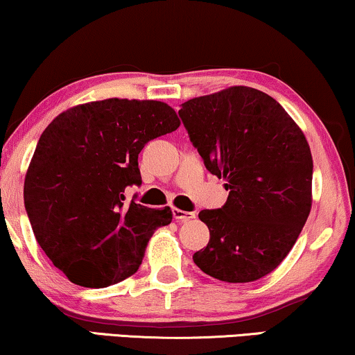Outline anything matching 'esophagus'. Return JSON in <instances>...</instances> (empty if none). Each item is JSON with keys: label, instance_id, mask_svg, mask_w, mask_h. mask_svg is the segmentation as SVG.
Instances as JSON below:
<instances>
[{"label": "esophagus", "instance_id": "34e87169", "mask_svg": "<svg viewBox=\"0 0 355 355\" xmlns=\"http://www.w3.org/2000/svg\"><path fill=\"white\" fill-rule=\"evenodd\" d=\"M173 216H174V220H178V221H189V220H192V218H196V213L182 211V210H179V208H173Z\"/></svg>", "mask_w": 355, "mask_h": 355}]
</instances>
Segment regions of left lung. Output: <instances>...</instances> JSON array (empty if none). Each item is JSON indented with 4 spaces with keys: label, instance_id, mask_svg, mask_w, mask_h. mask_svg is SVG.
Returning a JSON list of instances; mask_svg holds the SVG:
<instances>
[{
    "label": "left lung",
    "instance_id": "1",
    "mask_svg": "<svg viewBox=\"0 0 355 355\" xmlns=\"http://www.w3.org/2000/svg\"><path fill=\"white\" fill-rule=\"evenodd\" d=\"M179 116L208 171L230 191L221 208L198 213L210 241L193 261L226 283L263 278L293 249L312 208L307 139L278 101L250 87L189 100Z\"/></svg>",
    "mask_w": 355,
    "mask_h": 355
}]
</instances>
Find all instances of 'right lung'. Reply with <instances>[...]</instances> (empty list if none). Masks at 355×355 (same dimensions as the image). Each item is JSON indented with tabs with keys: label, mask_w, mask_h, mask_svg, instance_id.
<instances>
[{
	"label": "right lung",
	"mask_w": 355,
	"mask_h": 355,
	"mask_svg": "<svg viewBox=\"0 0 355 355\" xmlns=\"http://www.w3.org/2000/svg\"><path fill=\"white\" fill-rule=\"evenodd\" d=\"M163 101L108 98L79 105L48 124L24 184L33 234L71 283L106 288L132 276L169 207L125 205L124 189L140 186L139 153L176 130Z\"/></svg>",
	"instance_id": "1"
}]
</instances>
